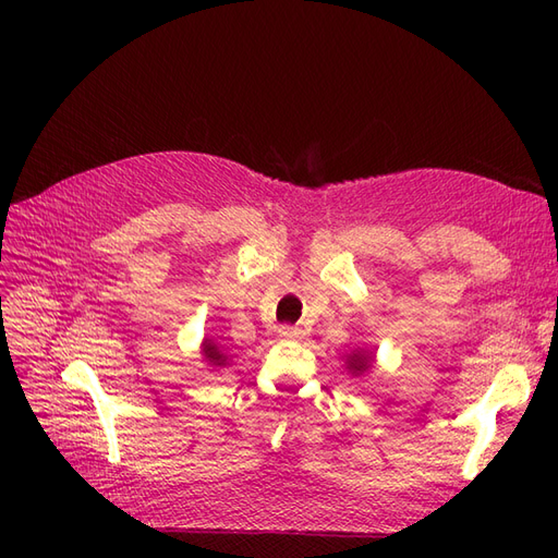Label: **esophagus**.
Listing matches in <instances>:
<instances>
[{
    "mask_svg": "<svg viewBox=\"0 0 558 558\" xmlns=\"http://www.w3.org/2000/svg\"><path fill=\"white\" fill-rule=\"evenodd\" d=\"M279 335L281 337H302V335H305V330L298 328V326H281Z\"/></svg>",
    "mask_w": 558,
    "mask_h": 558,
    "instance_id": "obj_1",
    "label": "esophagus"
}]
</instances>
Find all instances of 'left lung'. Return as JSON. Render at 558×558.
<instances>
[{"instance_id": "obj_1", "label": "left lung", "mask_w": 558, "mask_h": 558, "mask_svg": "<svg viewBox=\"0 0 558 558\" xmlns=\"http://www.w3.org/2000/svg\"><path fill=\"white\" fill-rule=\"evenodd\" d=\"M344 365H347V369L351 373V377H363V375H367L369 369L375 367V351H369V349H351L347 356H344Z\"/></svg>"}]
</instances>
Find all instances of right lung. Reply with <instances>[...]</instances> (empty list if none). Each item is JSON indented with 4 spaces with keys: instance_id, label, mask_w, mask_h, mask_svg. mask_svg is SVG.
Instances as JSON below:
<instances>
[{
    "instance_id": "1",
    "label": "right lung",
    "mask_w": 558,
    "mask_h": 558,
    "mask_svg": "<svg viewBox=\"0 0 558 558\" xmlns=\"http://www.w3.org/2000/svg\"><path fill=\"white\" fill-rule=\"evenodd\" d=\"M199 353H202V359L207 361V365H211V367H226L232 359L228 347L221 344L218 340H214V337H205V340H202Z\"/></svg>"
}]
</instances>
